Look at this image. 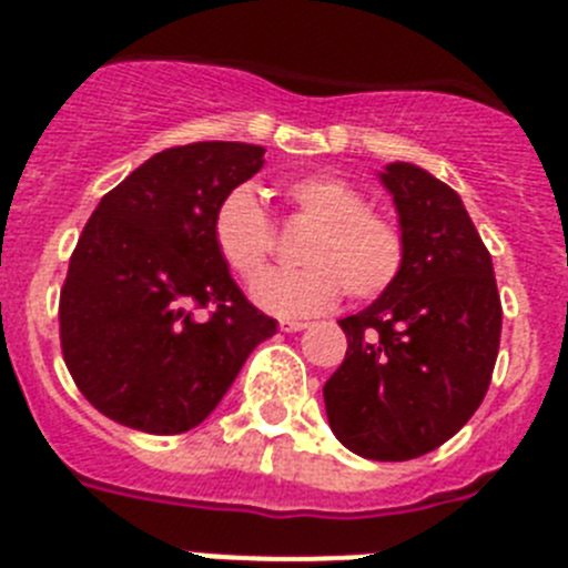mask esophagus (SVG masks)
I'll list each match as a JSON object with an SVG mask.
<instances>
[{
    "label": "esophagus",
    "mask_w": 568,
    "mask_h": 568,
    "mask_svg": "<svg viewBox=\"0 0 568 568\" xmlns=\"http://www.w3.org/2000/svg\"><path fill=\"white\" fill-rule=\"evenodd\" d=\"M278 327L284 329V333H301V329H307L310 324L307 321H293V318H281Z\"/></svg>",
    "instance_id": "1"
}]
</instances>
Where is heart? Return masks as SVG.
I'll return each mask as SVG.
<instances>
[{
	"mask_svg": "<svg viewBox=\"0 0 568 568\" xmlns=\"http://www.w3.org/2000/svg\"><path fill=\"white\" fill-rule=\"evenodd\" d=\"M298 219L313 222L298 247V270H270L253 284V301L281 318H307L329 310L341 293L373 301L398 281L406 235L393 215L366 204V195L335 173H304L281 184ZM213 244L241 281L264 270L275 224L250 184H235L213 210Z\"/></svg>",
	"mask_w": 568,
	"mask_h": 568,
	"instance_id": "obj_1",
	"label": "heart"
}]
</instances>
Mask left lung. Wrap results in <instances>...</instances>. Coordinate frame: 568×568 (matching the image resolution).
I'll list each match as a JSON object with an SVG mask.
<instances>
[{"label": "left lung", "instance_id": "left-lung-1", "mask_svg": "<svg viewBox=\"0 0 568 568\" xmlns=\"http://www.w3.org/2000/svg\"><path fill=\"white\" fill-rule=\"evenodd\" d=\"M395 195L406 261L398 281L338 321L346 358L324 384L335 438L369 460L433 453L475 415L500 346L489 250L449 184L415 164L381 173Z\"/></svg>", "mask_w": 568, "mask_h": 568}]
</instances>
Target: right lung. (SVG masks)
I'll return each instance as SVG.
<instances>
[{
  "instance_id": "obj_1",
  "label": "right lung",
  "mask_w": 568,
  "mask_h": 568,
  "mask_svg": "<svg viewBox=\"0 0 568 568\" xmlns=\"http://www.w3.org/2000/svg\"><path fill=\"white\" fill-rule=\"evenodd\" d=\"M261 164L258 144L168 148L104 193L84 224L59 295V341L79 393L115 424L187 433L275 333L210 230L219 199Z\"/></svg>"
}]
</instances>
